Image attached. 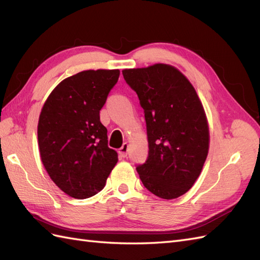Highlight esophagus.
Instances as JSON below:
<instances>
[{
	"mask_svg": "<svg viewBox=\"0 0 260 260\" xmlns=\"http://www.w3.org/2000/svg\"><path fill=\"white\" fill-rule=\"evenodd\" d=\"M128 151H129V144L127 142H124L120 149H119V154H120L122 157H125L128 155Z\"/></svg>",
	"mask_w": 260,
	"mask_h": 260,
	"instance_id": "obj_1",
	"label": "esophagus"
}]
</instances>
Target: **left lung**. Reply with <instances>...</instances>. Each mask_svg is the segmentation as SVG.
I'll use <instances>...</instances> for the list:
<instances>
[{"label": "left lung", "mask_w": 260, "mask_h": 260, "mask_svg": "<svg viewBox=\"0 0 260 260\" xmlns=\"http://www.w3.org/2000/svg\"><path fill=\"white\" fill-rule=\"evenodd\" d=\"M123 79L144 110L149 156L137 166L144 187L163 199L186 193L209 151V127L191 83L176 68L157 63L125 69Z\"/></svg>", "instance_id": "obj_1"}]
</instances>
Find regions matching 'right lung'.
Here are the masks:
<instances>
[{
	"label": "right lung",
	"instance_id": "add662e5",
	"mask_svg": "<svg viewBox=\"0 0 260 260\" xmlns=\"http://www.w3.org/2000/svg\"><path fill=\"white\" fill-rule=\"evenodd\" d=\"M119 70H87L59 83L39 116L41 162L62 191L75 199L100 192L118 162L108 147L100 110L118 82Z\"/></svg>",
	"mask_w": 260,
	"mask_h": 260
}]
</instances>
